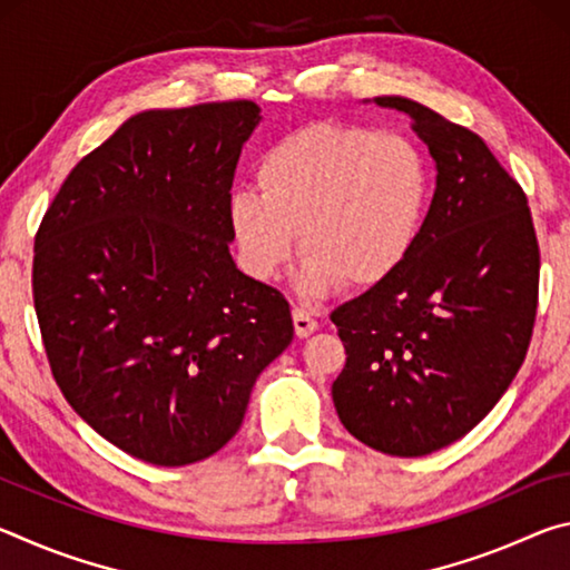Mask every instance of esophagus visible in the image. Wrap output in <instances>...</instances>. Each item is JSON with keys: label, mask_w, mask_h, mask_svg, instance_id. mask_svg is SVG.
<instances>
[{"label": "esophagus", "mask_w": 570, "mask_h": 570, "mask_svg": "<svg viewBox=\"0 0 570 570\" xmlns=\"http://www.w3.org/2000/svg\"><path fill=\"white\" fill-rule=\"evenodd\" d=\"M292 316H294V332H296L298 340H306V336H312L316 332V326H320V324H316L314 316L304 312V308H294Z\"/></svg>", "instance_id": "obj_1"}]
</instances>
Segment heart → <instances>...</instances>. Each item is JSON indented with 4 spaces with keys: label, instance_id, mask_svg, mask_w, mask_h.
<instances>
[{
    "label": "heart",
    "instance_id": "1",
    "mask_svg": "<svg viewBox=\"0 0 570 570\" xmlns=\"http://www.w3.org/2000/svg\"><path fill=\"white\" fill-rule=\"evenodd\" d=\"M256 190L228 200L240 268L274 282L306 250L296 292L320 298L342 284L387 282L417 244L430 198V166L402 135L356 125H312L278 140L256 163Z\"/></svg>",
    "mask_w": 570,
    "mask_h": 570
}]
</instances>
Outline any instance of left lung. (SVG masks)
<instances>
[{
  "instance_id": "left-lung-1",
  "label": "left lung",
  "mask_w": 570,
  "mask_h": 570,
  "mask_svg": "<svg viewBox=\"0 0 570 570\" xmlns=\"http://www.w3.org/2000/svg\"><path fill=\"white\" fill-rule=\"evenodd\" d=\"M364 102L407 115L438 176L407 262L332 314L346 350L332 397L364 445L422 458L468 435L515 380L540 254L525 193L480 135L400 95Z\"/></svg>"
}]
</instances>
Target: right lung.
<instances>
[{
	"label": "right lung",
	"mask_w": 570,
	"mask_h": 570,
	"mask_svg": "<svg viewBox=\"0 0 570 570\" xmlns=\"http://www.w3.org/2000/svg\"><path fill=\"white\" fill-rule=\"evenodd\" d=\"M250 100L132 115L85 156L35 238L32 292L72 410L150 465L206 460L294 340L276 288L238 272L228 200Z\"/></svg>",
	"instance_id": "add662e5"
}]
</instances>
